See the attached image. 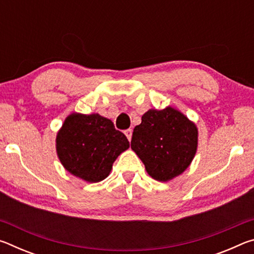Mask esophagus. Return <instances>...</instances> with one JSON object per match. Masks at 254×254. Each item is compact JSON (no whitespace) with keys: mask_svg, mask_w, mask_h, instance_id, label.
<instances>
[{"mask_svg":"<svg viewBox=\"0 0 254 254\" xmlns=\"http://www.w3.org/2000/svg\"><path fill=\"white\" fill-rule=\"evenodd\" d=\"M124 133H126V135H127V137L128 139V141H131V139H132V130H131V128H128V130H126V131H124Z\"/></svg>","mask_w":254,"mask_h":254,"instance_id":"1","label":"esophagus"}]
</instances>
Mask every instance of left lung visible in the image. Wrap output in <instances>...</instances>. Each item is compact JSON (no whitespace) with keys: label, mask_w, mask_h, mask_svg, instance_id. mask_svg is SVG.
Here are the masks:
<instances>
[{"label":"left lung","mask_w":254,"mask_h":254,"mask_svg":"<svg viewBox=\"0 0 254 254\" xmlns=\"http://www.w3.org/2000/svg\"><path fill=\"white\" fill-rule=\"evenodd\" d=\"M134 127L131 149L141 159L150 177L169 182L186 170L198 145V128L173 106L151 109Z\"/></svg>","instance_id":"obj_1"}]
</instances>
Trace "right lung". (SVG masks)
Masks as SVG:
<instances>
[{
	"mask_svg": "<svg viewBox=\"0 0 254 254\" xmlns=\"http://www.w3.org/2000/svg\"><path fill=\"white\" fill-rule=\"evenodd\" d=\"M128 147L127 136L98 113L74 112L56 135V151L64 168L87 183L104 180L117 158Z\"/></svg>",
	"mask_w": 254,
	"mask_h": 254,
	"instance_id": "right-lung-1",
	"label": "right lung"
}]
</instances>
